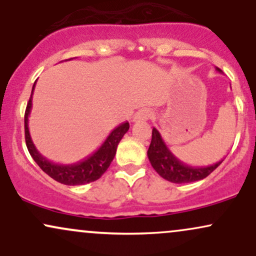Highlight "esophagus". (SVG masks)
I'll use <instances>...</instances> for the list:
<instances>
[{
    "instance_id": "1",
    "label": "esophagus",
    "mask_w": 256,
    "mask_h": 256,
    "mask_svg": "<svg viewBox=\"0 0 256 256\" xmlns=\"http://www.w3.org/2000/svg\"><path fill=\"white\" fill-rule=\"evenodd\" d=\"M152 116V112L148 108H143V110H138L134 116V122H146V120L150 119Z\"/></svg>"
}]
</instances>
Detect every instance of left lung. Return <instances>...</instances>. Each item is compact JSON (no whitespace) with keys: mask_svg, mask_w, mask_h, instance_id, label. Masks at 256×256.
Wrapping results in <instances>:
<instances>
[{"mask_svg":"<svg viewBox=\"0 0 256 256\" xmlns=\"http://www.w3.org/2000/svg\"><path fill=\"white\" fill-rule=\"evenodd\" d=\"M216 71L222 72L219 68ZM148 158L150 161L152 168L156 171L166 180L176 184L192 183V182L201 180L210 176L214 170L218 167L222 160L213 165L208 166H190L182 162L173 152L170 150L168 146L161 137L160 132L156 128H152V142L148 149Z\"/></svg>","mask_w":256,"mask_h":256,"instance_id":"left-lung-1","label":"left lung"}]
</instances>
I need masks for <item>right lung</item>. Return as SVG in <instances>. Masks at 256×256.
Here are the masks:
<instances>
[{
  "instance_id": "obj_1",
  "label": "right lung",
  "mask_w": 256,
  "mask_h": 256,
  "mask_svg": "<svg viewBox=\"0 0 256 256\" xmlns=\"http://www.w3.org/2000/svg\"><path fill=\"white\" fill-rule=\"evenodd\" d=\"M34 86H36V82H34V86H32L31 98L28 100V107L25 110V140L26 146H28V152L36 161L38 166L42 168L49 177L58 182V183L64 185H83L95 182L101 177L104 173L107 171L110 167V162L113 161L114 156L116 152V146L124 134L130 128L128 122H122L116 126L113 131L108 134L104 142L102 143L101 146L86 156L83 160L78 161V162L70 164V165H64V164H55L52 161H49L48 158H44L37 148L34 146L32 138L28 130V116H30L31 108H32V95H34Z\"/></svg>"
}]
</instances>
